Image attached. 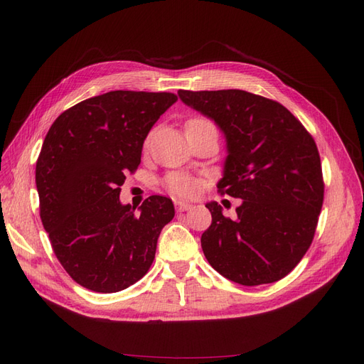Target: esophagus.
<instances>
[{"mask_svg": "<svg viewBox=\"0 0 364 364\" xmlns=\"http://www.w3.org/2000/svg\"><path fill=\"white\" fill-rule=\"evenodd\" d=\"M174 205H176V208H178V211H188V209L193 206V205L188 203V202H181V200L174 202Z\"/></svg>", "mask_w": 364, "mask_h": 364, "instance_id": "34e87169", "label": "esophagus"}]
</instances>
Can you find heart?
I'll return each mask as SVG.
<instances>
[{
    "mask_svg": "<svg viewBox=\"0 0 364 364\" xmlns=\"http://www.w3.org/2000/svg\"><path fill=\"white\" fill-rule=\"evenodd\" d=\"M200 121H208V119L194 118V119L188 121L186 126L193 124V123H200ZM150 142H151V134L146 139V147L150 146ZM164 185L171 194L179 196V197H193L197 194V191H199V182H197L194 178H191V176L183 174V173L167 174L164 179Z\"/></svg>",
    "mask_w": 364,
    "mask_h": 364,
    "instance_id": "b5f03b06",
    "label": "heart"
}]
</instances>
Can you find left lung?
Here are the masks:
<instances>
[{
    "instance_id": "left-lung-1",
    "label": "left lung",
    "mask_w": 364,
    "mask_h": 364,
    "mask_svg": "<svg viewBox=\"0 0 364 364\" xmlns=\"http://www.w3.org/2000/svg\"><path fill=\"white\" fill-rule=\"evenodd\" d=\"M181 100L213 118L229 155L218 193L243 200L235 218L215 202L202 234L208 262L241 285L282 279L310 249L323 205L321 156L287 107L241 90L185 91Z\"/></svg>"
}]
</instances>
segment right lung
<instances>
[{
  "mask_svg": "<svg viewBox=\"0 0 364 364\" xmlns=\"http://www.w3.org/2000/svg\"><path fill=\"white\" fill-rule=\"evenodd\" d=\"M178 100L173 92L111 91L62 112L36 161L39 214L53 252L82 287L115 293L149 272L171 199L119 203V186L141 162L144 139Z\"/></svg>",
  "mask_w": 364,
  "mask_h": 364,
  "instance_id": "add662e5",
  "label": "right lung"
}]
</instances>
